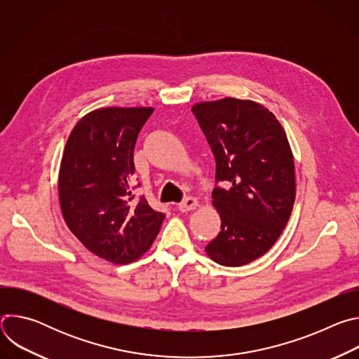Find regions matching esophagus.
Masks as SVG:
<instances>
[{
    "mask_svg": "<svg viewBox=\"0 0 359 359\" xmlns=\"http://www.w3.org/2000/svg\"><path fill=\"white\" fill-rule=\"evenodd\" d=\"M197 206H198L197 198H194V197H186V198H183V201H180V203L177 204V209L184 213V212L194 210Z\"/></svg>",
    "mask_w": 359,
    "mask_h": 359,
    "instance_id": "1",
    "label": "esophagus"
}]
</instances>
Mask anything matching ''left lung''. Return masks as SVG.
<instances>
[{
  "label": "left lung",
  "mask_w": 359,
  "mask_h": 359,
  "mask_svg": "<svg viewBox=\"0 0 359 359\" xmlns=\"http://www.w3.org/2000/svg\"><path fill=\"white\" fill-rule=\"evenodd\" d=\"M216 159L213 204L222 227L206 245L220 266L264 255L283 233L295 200L294 158L277 118L248 99L224 97L191 108Z\"/></svg>",
  "instance_id": "1"
}]
</instances>
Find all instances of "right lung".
<instances>
[{"instance_id":"right-lung-1","label":"right lung","mask_w":359,"mask_h":359,"mask_svg":"<svg viewBox=\"0 0 359 359\" xmlns=\"http://www.w3.org/2000/svg\"><path fill=\"white\" fill-rule=\"evenodd\" d=\"M153 111L95 109L79 119L64 149L58 177L64 220L90 252L114 264L137 260L165 220L143 196L133 201L135 143Z\"/></svg>"}]
</instances>
